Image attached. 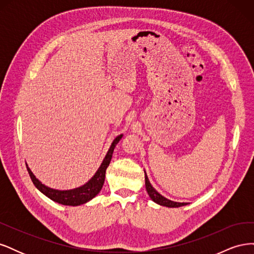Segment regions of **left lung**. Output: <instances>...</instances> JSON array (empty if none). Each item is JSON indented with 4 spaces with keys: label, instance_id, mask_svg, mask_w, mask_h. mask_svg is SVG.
Returning <instances> with one entry per match:
<instances>
[{
    "label": "left lung",
    "instance_id": "left-lung-1",
    "mask_svg": "<svg viewBox=\"0 0 254 254\" xmlns=\"http://www.w3.org/2000/svg\"><path fill=\"white\" fill-rule=\"evenodd\" d=\"M145 187H146V190H147L149 197L151 198V200L155 201L156 203H158L160 205L167 206V207H179V206H183V205L188 204L187 202H176V201L170 200V199H167L164 196L159 194L158 191L152 188L146 173H145Z\"/></svg>",
    "mask_w": 254,
    "mask_h": 254
}]
</instances>
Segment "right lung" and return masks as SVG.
I'll use <instances>...</instances> for the list:
<instances>
[{
	"mask_svg": "<svg viewBox=\"0 0 254 254\" xmlns=\"http://www.w3.org/2000/svg\"><path fill=\"white\" fill-rule=\"evenodd\" d=\"M122 136H123V134H120L115 137L110 146L108 152H107L105 159L103 160L101 166H99L97 172L95 173V175L92 177V178L86 184H83V186H81L79 188H76L73 190H66L51 189L47 186H44L43 183H41L39 180H38L36 178V176L32 173L30 168L26 164L28 174L30 176V179H32L33 183L35 184V187L39 190L42 194H44L45 196L52 199L53 201L58 202V203L64 204V205H72V206L86 203V202L90 201L91 199H93L99 193V191H101V190L104 186V182H105L106 170L110 164V161H111L115 146H117V144L120 142Z\"/></svg>",
	"mask_w": 254,
	"mask_h": 254,
	"instance_id": "1",
	"label": "right lung"
}]
</instances>
